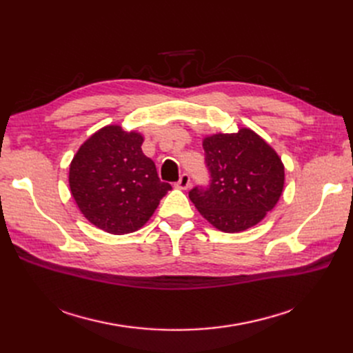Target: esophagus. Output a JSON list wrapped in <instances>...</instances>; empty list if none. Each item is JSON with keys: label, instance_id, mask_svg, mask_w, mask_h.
Wrapping results in <instances>:
<instances>
[{"label": "esophagus", "instance_id": "esophagus-1", "mask_svg": "<svg viewBox=\"0 0 353 353\" xmlns=\"http://www.w3.org/2000/svg\"><path fill=\"white\" fill-rule=\"evenodd\" d=\"M176 185L179 187V188H183V190H187L190 185H191V178H190V175L188 174H183L179 176V179H178V183H176Z\"/></svg>", "mask_w": 353, "mask_h": 353}]
</instances>
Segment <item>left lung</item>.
Masks as SVG:
<instances>
[{"label":"left lung","instance_id":"left-lung-1","mask_svg":"<svg viewBox=\"0 0 353 353\" xmlns=\"http://www.w3.org/2000/svg\"><path fill=\"white\" fill-rule=\"evenodd\" d=\"M210 181L190 200L203 218L223 232H240L274 209L284 188V166L274 148L249 128L203 140Z\"/></svg>","mask_w":353,"mask_h":353}]
</instances>
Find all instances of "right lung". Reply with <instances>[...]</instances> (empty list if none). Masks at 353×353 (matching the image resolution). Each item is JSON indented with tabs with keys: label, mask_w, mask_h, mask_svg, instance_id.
I'll list each match as a JSON object with an SVG mask.
<instances>
[{
	"label": "right lung",
	"mask_w": 353,
	"mask_h": 353,
	"mask_svg": "<svg viewBox=\"0 0 353 353\" xmlns=\"http://www.w3.org/2000/svg\"><path fill=\"white\" fill-rule=\"evenodd\" d=\"M143 141L141 134L109 125L91 135L72 160V196L82 215L105 232L141 228L172 188L159 179Z\"/></svg>",
	"instance_id": "right-lung-1"
}]
</instances>
